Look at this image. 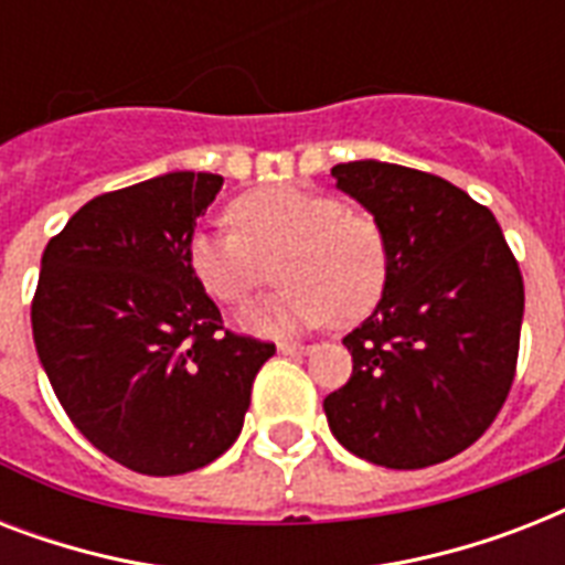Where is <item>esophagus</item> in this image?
<instances>
[{
	"label": "esophagus",
	"mask_w": 565,
	"mask_h": 565,
	"mask_svg": "<svg viewBox=\"0 0 565 565\" xmlns=\"http://www.w3.org/2000/svg\"><path fill=\"white\" fill-rule=\"evenodd\" d=\"M310 345H301V343H278V354H308Z\"/></svg>",
	"instance_id": "1"
}]
</instances>
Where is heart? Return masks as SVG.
<instances>
[{"mask_svg": "<svg viewBox=\"0 0 565 565\" xmlns=\"http://www.w3.org/2000/svg\"><path fill=\"white\" fill-rule=\"evenodd\" d=\"M228 222L234 231H193L184 257L199 287L222 305H243L275 260L284 287L239 317L252 334H299L328 319L358 322L384 292V231L334 195L296 184L260 188L228 204Z\"/></svg>", "mask_w": 565, "mask_h": 565, "instance_id": "obj_1", "label": "heart"}]
</instances>
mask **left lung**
<instances>
[{"label": "left lung", "mask_w": 565, "mask_h": 565, "mask_svg": "<svg viewBox=\"0 0 565 565\" xmlns=\"http://www.w3.org/2000/svg\"><path fill=\"white\" fill-rule=\"evenodd\" d=\"M381 225L390 273L370 317L343 337L352 377L326 398L352 455L425 469L490 428L516 372L522 273L499 222L469 193L398 163L331 170Z\"/></svg>", "instance_id": "obj_1"}]
</instances>
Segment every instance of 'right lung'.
<instances>
[{"instance_id": "add662e5", "label": "right lung", "mask_w": 565, "mask_h": 565, "mask_svg": "<svg viewBox=\"0 0 565 565\" xmlns=\"http://www.w3.org/2000/svg\"><path fill=\"white\" fill-rule=\"evenodd\" d=\"M222 175L175 170L96 195L49 239L31 331L73 425L140 475H184L243 430L273 343L220 334L188 239Z\"/></svg>"}]
</instances>
